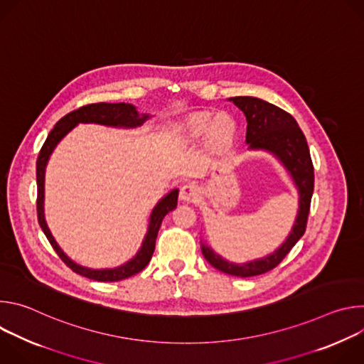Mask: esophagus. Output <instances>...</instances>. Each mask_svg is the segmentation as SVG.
Wrapping results in <instances>:
<instances>
[{
	"label": "esophagus",
	"instance_id": "1",
	"mask_svg": "<svg viewBox=\"0 0 364 364\" xmlns=\"http://www.w3.org/2000/svg\"><path fill=\"white\" fill-rule=\"evenodd\" d=\"M198 197V188L194 184H184L180 188V200L191 203L196 201Z\"/></svg>",
	"mask_w": 364,
	"mask_h": 364
}]
</instances>
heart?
<instances>
[{
    "instance_id": "obj_1",
    "label": "heart",
    "mask_w": 364,
    "mask_h": 364,
    "mask_svg": "<svg viewBox=\"0 0 364 364\" xmlns=\"http://www.w3.org/2000/svg\"><path fill=\"white\" fill-rule=\"evenodd\" d=\"M187 131L191 136H198L205 131V139L209 145L219 148L226 145L236 132L235 119L225 112L215 115L210 121L209 117L198 115L188 121Z\"/></svg>"
}]
</instances>
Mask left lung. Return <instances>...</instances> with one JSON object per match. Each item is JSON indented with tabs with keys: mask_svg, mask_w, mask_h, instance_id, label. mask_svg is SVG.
I'll use <instances>...</instances> for the list:
<instances>
[{
	"mask_svg": "<svg viewBox=\"0 0 364 364\" xmlns=\"http://www.w3.org/2000/svg\"><path fill=\"white\" fill-rule=\"evenodd\" d=\"M230 102L246 117V144L250 151L272 154L288 171L298 191V213L287 239L272 253L243 264H235L216 253L204 240L201 252L216 269L240 278L262 275L274 269L302 237L306 228L311 197L314 191V167L309 148L294 117L272 103L255 96H235Z\"/></svg>",
	"mask_w": 364,
	"mask_h": 364,
	"instance_id": "8db88e82",
	"label": "left lung"
}]
</instances>
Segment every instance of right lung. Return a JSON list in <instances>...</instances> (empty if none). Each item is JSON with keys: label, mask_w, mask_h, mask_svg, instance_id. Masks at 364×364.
<instances>
[{"label": "right lung", "mask_w": 364, "mask_h": 364, "mask_svg": "<svg viewBox=\"0 0 364 364\" xmlns=\"http://www.w3.org/2000/svg\"><path fill=\"white\" fill-rule=\"evenodd\" d=\"M149 114H139L136 108L131 103H90V105L82 107L68 115H65L55 128L50 131L47 135L46 142L43 144L38 159H37V167H36V176H37V218L38 225L41 230L44 232L47 240L53 246L56 253L62 257V261L76 274L86 277L89 279L100 281V282H115L122 281L125 278H129L139 271H142L148 262L151 261V256L155 249V239H157L160 226L163 223V219L167 213L174 210L177 207V198H178V188H173L168 191L163 198L159 200V203L154 205V209L149 215L148 229L144 236L142 245L135 253L134 257L125 264L115 267V268H103V269H93L83 265H79L70 259L63 249L59 246L56 239L51 235L46 218H44V176H46V167L50 160V155L53 154L58 144L79 124H97L105 125L112 128H136L141 127L146 119H149Z\"/></svg>", "instance_id": "add662e5"}]
</instances>
